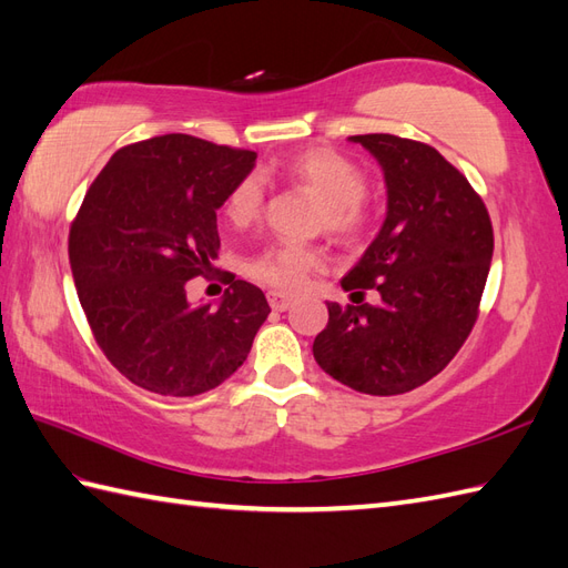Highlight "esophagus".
Instances as JSON below:
<instances>
[{
    "mask_svg": "<svg viewBox=\"0 0 568 568\" xmlns=\"http://www.w3.org/2000/svg\"><path fill=\"white\" fill-rule=\"evenodd\" d=\"M268 304H271V310H275V312H285L290 304H293V300H290L287 295H283V293H275V290H271V293H268Z\"/></svg>",
    "mask_w": 568,
    "mask_h": 568,
    "instance_id": "esophagus-1",
    "label": "esophagus"
}]
</instances>
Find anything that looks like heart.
I'll list each match as a JSON object with an SVG mask.
<instances>
[{
  "instance_id": "b5f03b06",
  "label": "heart",
  "mask_w": 568,
  "mask_h": 568,
  "mask_svg": "<svg viewBox=\"0 0 568 568\" xmlns=\"http://www.w3.org/2000/svg\"><path fill=\"white\" fill-rule=\"evenodd\" d=\"M285 178L310 189L324 201L322 223L338 235H353L367 221L365 196L367 174L351 158L331 149H310L283 165ZM264 206V180L258 174L246 178L232 189L225 213L232 225H250L261 215ZM322 264V254L297 244H275L256 258L254 275L275 287L300 290L307 285L310 273Z\"/></svg>"
}]
</instances>
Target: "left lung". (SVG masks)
Returning a JSON list of instances; mask_svg holds the SVG:
<instances>
[{
  "mask_svg": "<svg viewBox=\"0 0 568 568\" xmlns=\"http://www.w3.org/2000/svg\"><path fill=\"white\" fill-rule=\"evenodd\" d=\"M384 172L386 217L341 281L376 304L326 302L314 359L369 396H396L439 374L475 326L494 252L489 213L468 180L427 143L359 134Z\"/></svg>",
  "mask_w": 568,
  "mask_h": 568,
  "instance_id": "left-lung-1",
  "label": "left lung"
}]
</instances>
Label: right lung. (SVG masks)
Masks as SVG:
<instances>
[{
	"mask_svg": "<svg viewBox=\"0 0 568 568\" xmlns=\"http://www.w3.org/2000/svg\"><path fill=\"white\" fill-rule=\"evenodd\" d=\"M256 165L186 134L124 145L85 194L69 264L100 351L129 382L160 396H199L235 374L271 314L264 293L232 281L192 304L186 281L217 258L215 211Z\"/></svg>",
	"mask_w": 568,
	"mask_h": 568,
	"instance_id": "add662e5",
	"label": "right lung"
}]
</instances>
